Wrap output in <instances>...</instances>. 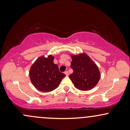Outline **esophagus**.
<instances>
[{"instance_id": "obj_1", "label": "esophagus", "mask_w": 130, "mask_h": 130, "mask_svg": "<svg viewBox=\"0 0 130 130\" xmlns=\"http://www.w3.org/2000/svg\"><path fill=\"white\" fill-rule=\"evenodd\" d=\"M64 73L65 74V75H66V76H68V74H69V73H68V71H65V72H64Z\"/></svg>"}]
</instances>
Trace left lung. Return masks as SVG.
I'll return each mask as SVG.
<instances>
[{"label": "left lung", "mask_w": 130, "mask_h": 130, "mask_svg": "<svg viewBox=\"0 0 130 130\" xmlns=\"http://www.w3.org/2000/svg\"><path fill=\"white\" fill-rule=\"evenodd\" d=\"M71 68L73 73L69 77L79 90H90L97 84L100 78L97 66L86 54L73 56Z\"/></svg>", "instance_id": "8db88e82"}]
</instances>
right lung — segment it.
<instances>
[{
	"label": "right lung",
	"instance_id": "1",
	"mask_svg": "<svg viewBox=\"0 0 130 130\" xmlns=\"http://www.w3.org/2000/svg\"><path fill=\"white\" fill-rule=\"evenodd\" d=\"M54 57L41 56L31 67L29 75L32 84L41 92H47L56 89L65 74L59 71V67L54 63Z\"/></svg>",
	"mask_w": 130,
	"mask_h": 130
}]
</instances>
